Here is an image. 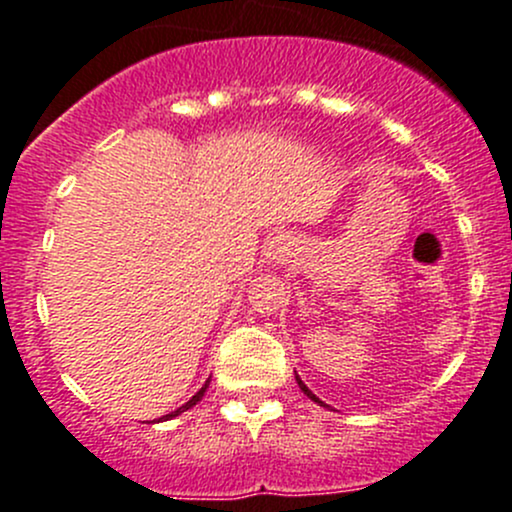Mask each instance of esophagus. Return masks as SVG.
<instances>
[{
	"label": "esophagus",
	"instance_id": "obj_1",
	"mask_svg": "<svg viewBox=\"0 0 512 512\" xmlns=\"http://www.w3.org/2000/svg\"><path fill=\"white\" fill-rule=\"evenodd\" d=\"M289 247H292V242H289L287 237L280 235L270 242V252H267V255H270L272 260H285V257L289 255Z\"/></svg>",
	"mask_w": 512,
	"mask_h": 512
}]
</instances>
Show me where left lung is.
<instances>
[{
	"mask_svg": "<svg viewBox=\"0 0 512 512\" xmlns=\"http://www.w3.org/2000/svg\"><path fill=\"white\" fill-rule=\"evenodd\" d=\"M297 384H299V389H302V391H304V394H307V396H309V399H312V401H317V404H322V401H319V399H317V396H314V394H312V391H309V389H307V386H304V381H302V379H299V376H297Z\"/></svg>",
	"mask_w": 512,
	"mask_h": 512,
	"instance_id": "8db88e82",
	"label": "left lung"
}]
</instances>
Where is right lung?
<instances>
[{"label":"right lung","mask_w":512,"mask_h":512,"mask_svg":"<svg viewBox=\"0 0 512 512\" xmlns=\"http://www.w3.org/2000/svg\"><path fill=\"white\" fill-rule=\"evenodd\" d=\"M208 384H210V381H205V386H203V389H200V391H198V394H195V396H193V399H190V401H188V404H185V406H180V409H178V411H173V414H168V416H163V418H173V416L183 414V411H188V409H190V406H195V404H198V401H200V399H203V394H205V389H208ZM158 421H160V418H158Z\"/></svg>","instance_id":"1"}]
</instances>
